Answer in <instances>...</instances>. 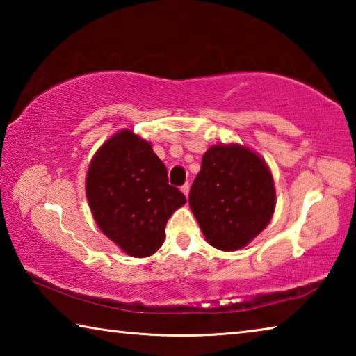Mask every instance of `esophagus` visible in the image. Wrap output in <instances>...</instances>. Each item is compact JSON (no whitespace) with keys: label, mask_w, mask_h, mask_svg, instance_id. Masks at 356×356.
<instances>
[{"label":"esophagus","mask_w":356,"mask_h":356,"mask_svg":"<svg viewBox=\"0 0 356 356\" xmlns=\"http://www.w3.org/2000/svg\"><path fill=\"white\" fill-rule=\"evenodd\" d=\"M180 190H182V193L185 196H188V193H190V184L186 182V184H184L182 186H180Z\"/></svg>","instance_id":"1"}]
</instances>
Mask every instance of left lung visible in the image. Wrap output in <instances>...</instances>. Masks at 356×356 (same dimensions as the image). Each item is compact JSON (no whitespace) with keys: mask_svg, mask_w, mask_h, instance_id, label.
<instances>
[{"mask_svg":"<svg viewBox=\"0 0 356 356\" xmlns=\"http://www.w3.org/2000/svg\"><path fill=\"white\" fill-rule=\"evenodd\" d=\"M275 200L272 172L261 156L238 144H218L204 154L188 202L207 242L236 251L268 225Z\"/></svg>","mask_w":356,"mask_h":356,"instance_id":"1","label":"left lung"}]
</instances>
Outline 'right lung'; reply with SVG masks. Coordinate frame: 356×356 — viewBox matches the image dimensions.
<instances>
[{
    "label": "right lung",
    "mask_w": 356,
    "mask_h": 356,
    "mask_svg": "<svg viewBox=\"0 0 356 356\" xmlns=\"http://www.w3.org/2000/svg\"><path fill=\"white\" fill-rule=\"evenodd\" d=\"M86 196L102 232L134 257H147L165 240V227L186 197L168 184L163 161L130 130L110 138L89 165Z\"/></svg>",
    "instance_id": "obj_1"
}]
</instances>
